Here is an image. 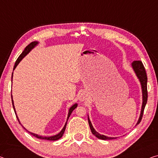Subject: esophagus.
<instances>
[{"instance_id": "obj_1", "label": "esophagus", "mask_w": 158, "mask_h": 158, "mask_svg": "<svg viewBox=\"0 0 158 158\" xmlns=\"http://www.w3.org/2000/svg\"><path fill=\"white\" fill-rule=\"evenodd\" d=\"M79 101H81V102H84V101H85L86 99V93H81V94H80L79 96Z\"/></svg>"}]
</instances>
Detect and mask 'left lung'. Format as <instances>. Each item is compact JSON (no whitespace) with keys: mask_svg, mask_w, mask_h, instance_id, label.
Segmentation results:
<instances>
[{"mask_svg":"<svg viewBox=\"0 0 158 158\" xmlns=\"http://www.w3.org/2000/svg\"><path fill=\"white\" fill-rule=\"evenodd\" d=\"M132 68H133L134 72L136 76H137L138 79H139L140 85H141V89H142V96H143V103H142V107H141V110H140V117L138 118V121L136 123L135 126H137L138 124L140 123V122L142 119L143 115V111H144L145 105L147 103L148 101V91H147V82H148V78H147V74L146 72H145V67L143 66V63L141 61H133V62L131 63ZM88 122L89 125L90 126V129L91 131V133H93V135L96 136V138H98V139L101 140H112V139H116V137H108V136H106L104 135H102V134L98 133L97 131H96L95 129L94 128L92 124L91 123L90 119H89V116H88Z\"/></svg>","mask_w":158,"mask_h":158,"instance_id":"8db88e82","label":"left lung"}]
</instances>
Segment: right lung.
Listing matches in <instances>:
<instances>
[{
    "label": "right lung",
    "instance_id": "right-lung-1",
    "mask_svg": "<svg viewBox=\"0 0 158 158\" xmlns=\"http://www.w3.org/2000/svg\"><path fill=\"white\" fill-rule=\"evenodd\" d=\"M38 44H39V42H37V41H34V42H32L31 43H30L29 44H28V45L26 47V48H25L24 50H23V52H22V54H21V55L18 56V58L17 59V60H16L15 64V66H14V68H13V70L15 69L16 67H17V66L18 65L19 63H20V62H21V60H22L24 58L25 56H26V55H27V54L29 53L32 50V49H33L34 48H35V47H36ZM13 74H12L11 81H13ZM11 98H12V103H13V106L14 110H15V113L16 117H17V119H18V121L19 123H20V124L21 125V126H23V125L20 123V120H19L18 117V116H17V114H16V110H15V106H14V102H13V96H12V94H11ZM77 106H78V104H77V103H74V105H72V106L69 108V113H68V116H67V121H66V123H65V124H64V127H63V128L62 129V131H61L60 132V133H59L58 134H56V135H52V136H48V137H47V136H42V135H37V134H35V133H32V132L28 131L27 130V129H25V128L24 126H23V128H24V129H25V130H26V131L28 132V133H30V134H31V135H32L33 136H35V137H36V138H39V139L48 140H57L60 139V138H61L62 137L63 134H64V131H65V129H66V126H67V121H68V119H69V116H70V115L72 114V113L73 110H74L75 109H76V108L77 107Z\"/></svg>",
    "mask_w": 158,
    "mask_h": 158
}]
</instances>
